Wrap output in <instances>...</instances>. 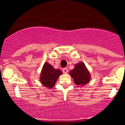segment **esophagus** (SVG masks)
Segmentation results:
<instances>
[{
  "label": "esophagus",
  "instance_id": "obj_1",
  "mask_svg": "<svg viewBox=\"0 0 125 125\" xmlns=\"http://www.w3.org/2000/svg\"><path fill=\"white\" fill-rule=\"evenodd\" d=\"M62 72H63L64 74H66L68 72V69L67 68H63V69H62Z\"/></svg>",
  "mask_w": 125,
  "mask_h": 125
}]
</instances>
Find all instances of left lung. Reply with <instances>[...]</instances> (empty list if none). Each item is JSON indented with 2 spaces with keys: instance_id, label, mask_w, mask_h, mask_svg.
Returning <instances> with one entry per match:
<instances>
[{
  "instance_id": "left-lung-1",
  "label": "left lung",
  "mask_w": 125,
  "mask_h": 125,
  "mask_svg": "<svg viewBox=\"0 0 125 125\" xmlns=\"http://www.w3.org/2000/svg\"><path fill=\"white\" fill-rule=\"evenodd\" d=\"M69 74L77 85L84 86L91 79L89 71L83 62L75 64L74 68L69 72Z\"/></svg>"
}]
</instances>
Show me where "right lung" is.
<instances>
[{"label": "right lung", "mask_w": 125, "mask_h": 125, "mask_svg": "<svg viewBox=\"0 0 125 125\" xmlns=\"http://www.w3.org/2000/svg\"><path fill=\"white\" fill-rule=\"evenodd\" d=\"M62 73L58 69H54L48 62H45L40 76V81L46 88H52L55 85L59 76Z\"/></svg>", "instance_id": "right-lung-1"}]
</instances>
